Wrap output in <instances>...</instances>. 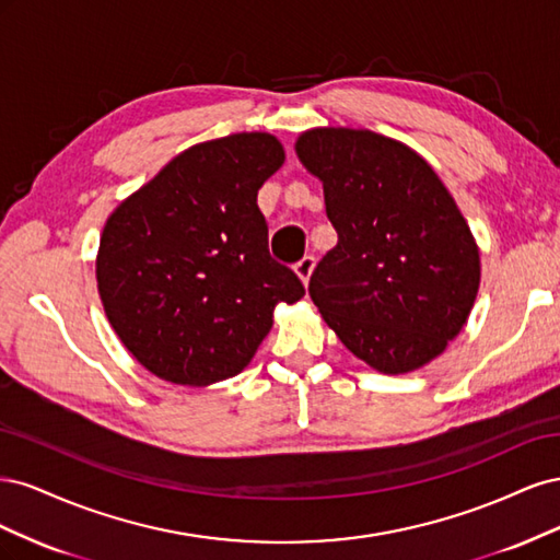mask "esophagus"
Instances as JSON below:
<instances>
[{
	"mask_svg": "<svg viewBox=\"0 0 560 560\" xmlns=\"http://www.w3.org/2000/svg\"><path fill=\"white\" fill-rule=\"evenodd\" d=\"M313 270H315V257H303L296 266H294V273L299 276V280L303 282V284H308V280H311V276H313Z\"/></svg>",
	"mask_w": 560,
	"mask_h": 560,
	"instance_id": "34e87169",
	"label": "esophagus"
}]
</instances>
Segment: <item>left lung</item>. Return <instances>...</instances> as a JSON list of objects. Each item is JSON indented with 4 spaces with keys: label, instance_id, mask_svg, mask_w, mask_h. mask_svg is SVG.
<instances>
[{
    "label": "left lung",
    "instance_id": "1",
    "mask_svg": "<svg viewBox=\"0 0 560 560\" xmlns=\"http://www.w3.org/2000/svg\"><path fill=\"white\" fill-rule=\"evenodd\" d=\"M338 233L308 294L341 343L381 374H409L463 331L481 282L477 241L432 165L364 128L294 144Z\"/></svg>",
    "mask_w": 560,
    "mask_h": 560
}]
</instances>
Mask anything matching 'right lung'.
Returning a JSON list of instances; mask_svg holds the SVG:
<instances>
[{"label":"right lung","mask_w":560,"mask_h":560,"mask_svg":"<svg viewBox=\"0 0 560 560\" xmlns=\"http://www.w3.org/2000/svg\"><path fill=\"white\" fill-rule=\"evenodd\" d=\"M282 163L276 135L233 132L184 149L109 214L95 259L100 301L154 376L200 387L241 374L278 303L306 294L270 259L257 206Z\"/></svg>","instance_id":"right-lung-1"}]
</instances>
